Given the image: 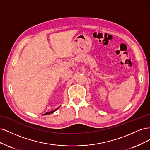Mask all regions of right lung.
<instances>
[{"label": "right lung", "mask_w": 150, "mask_h": 150, "mask_svg": "<svg viewBox=\"0 0 150 150\" xmlns=\"http://www.w3.org/2000/svg\"><path fill=\"white\" fill-rule=\"evenodd\" d=\"M60 107H59L58 108H57L55 110H53V111H51V112H47V113H44L43 115H50V114H52V113H53L54 112H55V111L57 110V109H59V108Z\"/></svg>", "instance_id": "right-lung-1"}]
</instances>
